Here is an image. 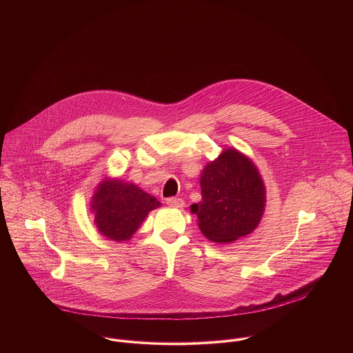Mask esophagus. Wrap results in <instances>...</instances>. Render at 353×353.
<instances>
[{
  "label": "esophagus",
  "instance_id": "esophagus-1",
  "mask_svg": "<svg viewBox=\"0 0 353 353\" xmlns=\"http://www.w3.org/2000/svg\"><path fill=\"white\" fill-rule=\"evenodd\" d=\"M167 205L171 208H182L183 206V200L179 197H170L165 200Z\"/></svg>",
  "mask_w": 353,
  "mask_h": 353
}]
</instances>
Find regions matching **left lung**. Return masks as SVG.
<instances>
[{"mask_svg":"<svg viewBox=\"0 0 353 353\" xmlns=\"http://www.w3.org/2000/svg\"><path fill=\"white\" fill-rule=\"evenodd\" d=\"M200 182L202 201L192 205V212L209 241L228 243L255 230L265 208V188L246 156L221 152L205 167Z\"/></svg>","mask_w":353,"mask_h":353,"instance_id":"1","label":"left lung"}]
</instances>
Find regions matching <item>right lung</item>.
<instances>
[{
	"mask_svg": "<svg viewBox=\"0 0 353 353\" xmlns=\"http://www.w3.org/2000/svg\"><path fill=\"white\" fill-rule=\"evenodd\" d=\"M160 206L153 196L132 183L104 181L92 199L98 230L108 239L128 241L139 230L148 212Z\"/></svg>",
	"mask_w": 353,
	"mask_h": 353,
	"instance_id": "obj_1",
	"label": "right lung"
}]
</instances>
